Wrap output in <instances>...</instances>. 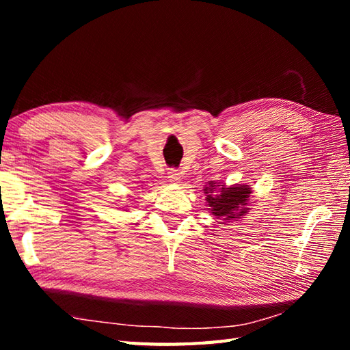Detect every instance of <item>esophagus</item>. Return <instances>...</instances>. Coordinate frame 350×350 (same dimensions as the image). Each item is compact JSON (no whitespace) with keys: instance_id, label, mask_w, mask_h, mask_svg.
<instances>
[{"instance_id":"34e87169","label":"esophagus","mask_w":350,"mask_h":350,"mask_svg":"<svg viewBox=\"0 0 350 350\" xmlns=\"http://www.w3.org/2000/svg\"><path fill=\"white\" fill-rule=\"evenodd\" d=\"M168 176V180L170 182H173V183H179L180 182V179H182V176H180V173H179V170H174V168H171L168 173H167Z\"/></svg>"}]
</instances>
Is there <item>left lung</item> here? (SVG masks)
<instances>
[{
    "mask_svg": "<svg viewBox=\"0 0 350 350\" xmlns=\"http://www.w3.org/2000/svg\"><path fill=\"white\" fill-rule=\"evenodd\" d=\"M221 185H215L209 182V187H206L204 192L207 194L206 202L209 203L212 215L217 219H237L248 211V200L251 194V188L248 185H241V187H230L226 188L222 185L220 191L217 193L216 188Z\"/></svg>",
    "mask_w": 350,
    "mask_h": 350,
    "instance_id": "1",
    "label": "left lung"
}]
</instances>
